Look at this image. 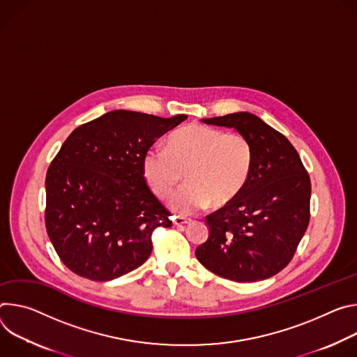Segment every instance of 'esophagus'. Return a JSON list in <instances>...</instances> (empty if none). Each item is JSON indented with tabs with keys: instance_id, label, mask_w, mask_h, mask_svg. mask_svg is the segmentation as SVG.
Wrapping results in <instances>:
<instances>
[{
	"instance_id": "1",
	"label": "esophagus",
	"mask_w": 357,
	"mask_h": 357,
	"mask_svg": "<svg viewBox=\"0 0 357 357\" xmlns=\"http://www.w3.org/2000/svg\"><path fill=\"white\" fill-rule=\"evenodd\" d=\"M173 222H174L176 225H185V224H190V222H191V220H190V218H185V217L178 215V217H174V218H173Z\"/></svg>"
}]
</instances>
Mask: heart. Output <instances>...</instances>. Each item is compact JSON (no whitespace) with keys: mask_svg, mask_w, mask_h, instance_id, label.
<instances>
[{"mask_svg":"<svg viewBox=\"0 0 357 357\" xmlns=\"http://www.w3.org/2000/svg\"><path fill=\"white\" fill-rule=\"evenodd\" d=\"M254 165L251 142L241 133H225L204 125L174 132L167 147L153 146L143 155V176L151 191L167 197L181 183H188L170 200V207L191 214L231 203L247 185Z\"/></svg>","mask_w":357,"mask_h":357,"instance_id":"b5f03b06","label":"heart"}]
</instances>
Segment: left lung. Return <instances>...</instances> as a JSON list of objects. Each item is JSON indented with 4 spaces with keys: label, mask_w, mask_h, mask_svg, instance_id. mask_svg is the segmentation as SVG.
Listing matches in <instances>:
<instances>
[{
    "label": "left lung",
    "mask_w": 357,
    "mask_h": 357,
    "mask_svg": "<svg viewBox=\"0 0 357 357\" xmlns=\"http://www.w3.org/2000/svg\"><path fill=\"white\" fill-rule=\"evenodd\" d=\"M203 122L244 135L254 149V165L244 190L206 217L208 238L195 250V257L225 280L271 278L291 262L307 228L309 174L291 142L252 113Z\"/></svg>",
    "instance_id": "obj_1"
}]
</instances>
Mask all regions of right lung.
I'll use <instances>...</instances> for the list:
<instances>
[{"label":"right lung","instance_id":"obj_1","mask_svg":"<svg viewBox=\"0 0 357 357\" xmlns=\"http://www.w3.org/2000/svg\"><path fill=\"white\" fill-rule=\"evenodd\" d=\"M185 119L119 109L65 140L47 173L45 225L72 272L106 282L150 257L153 231L172 227V214L146 183L143 155Z\"/></svg>","mask_w":357,"mask_h":357}]
</instances>
